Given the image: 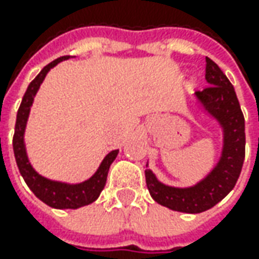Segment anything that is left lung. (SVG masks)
Segmentation results:
<instances>
[{
    "instance_id": "obj_1",
    "label": "left lung",
    "mask_w": 259,
    "mask_h": 259,
    "mask_svg": "<svg viewBox=\"0 0 259 259\" xmlns=\"http://www.w3.org/2000/svg\"><path fill=\"white\" fill-rule=\"evenodd\" d=\"M204 77L210 86L197 91L194 96L222 128L224 148L219 161L203 180L190 187L167 186L150 168L145 170V183L151 197L161 206L183 213H200L219 203L235 187L245 158V119L234 86L209 57H206Z\"/></svg>"
}]
</instances>
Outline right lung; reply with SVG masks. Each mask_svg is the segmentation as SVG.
Wrapping results in <instances>:
<instances>
[{
  "label": "right lung",
  "mask_w": 259,
  "mask_h": 259,
  "mask_svg": "<svg viewBox=\"0 0 259 259\" xmlns=\"http://www.w3.org/2000/svg\"><path fill=\"white\" fill-rule=\"evenodd\" d=\"M67 59H69V56H63V57H59V59L53 60L52 63L45 66L43 70L35 76L34 80L28 85L24 96H23L21 105L18 108V112H17L14 138H13L15 161H17L18 170L23 176L24 182L30 187V190L41 202H45L46 204H49L50 207H55V209H77V207H82V206H86V204H91L92 202H95L99 197L101 192L104 190L109 167L114 163V160L118 155V150L111 151L102 160L99 168L96 170V173L91 179H88L82 183L76 184L49 180V179H46V177L37 173L30 164L28 157H27V151H25L24 133L27 119H28V115H30V109H31L33 101H34V96L40 85L43 83L46 75L49 73V70L52 67H55L57 63L67 60Z\"/></svg>",
  "instance_id": "add662e5"
}]
</instances>
